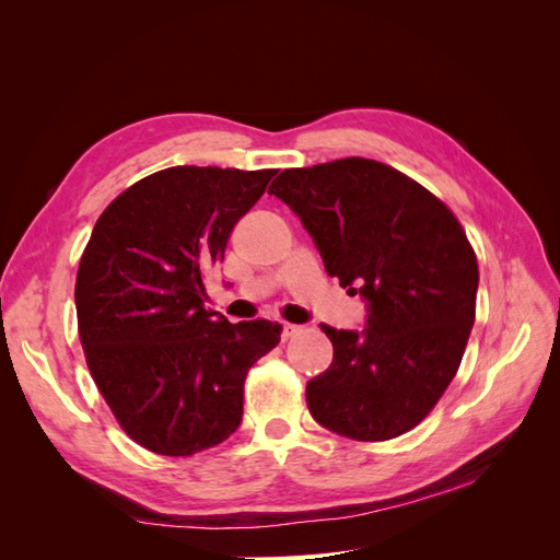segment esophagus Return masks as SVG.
Segmentation results:
<instances>
[{
	"mask_svg": "<svg viewBox=\"0 0 560 560\" xmlns=\"http://www.w3.org/2000/svg\"><path fill=\"white\" fill-rule=\"evenodd\" d=\"M301 331L299 325H290V322H282V341H290V338H294L296 334Z\"/></svg>",
	"mask_w": 560,
	"mask_h": 560,
	"instance_id": "esophagus-1",
	"label": "esophagus"
}]
</instances>
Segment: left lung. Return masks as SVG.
<instances>
[{
    "label": "left lung",
    "mask_w": 560,
    "mask_h": 560,
    "mask_svg": "<svg viewBox=\"0 0 560 560\" xmlns=\"http://www.w3.org/2000/svg\"><path fill=\"white\" fill-rule=\"evenodd\" d=\"M268 194L313 235L327 273L366 299V329L319 325L334 346L306 385L311 416L354 442H387L446 393L477 315L479 264L446 202L385 163L282 171Z\"/></svg>",
    "instance_id": "8db88e82"
}]
</instances>
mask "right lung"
I'll use <instances>...</instances> for the list:
<instances>
[{"label":"right lung","mask_w":560,"mask_h":560,"mask_svg":"<svg viewBox=\"0 0 560 560\" xmlns=\"http://www.w3.org/2000/svg\"><path fill=\"white\" fill-rule=\"evenodd\" d=\"M276 171L175 165L118 194L81 254L74 301L91 376L142 448L186 457L243 420L254 362L280 343L270 319L202 306L208 270Z\"/></svg>","instance_id":"1"}]
</instances>
